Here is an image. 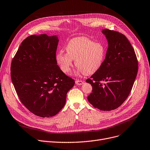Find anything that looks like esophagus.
Segmentation results:
<instances>
[{
  "instance_id": "esophagus-1",
  "label": "esophagus",
  "mask_w": 150,
  "mask_h": 150,
  "mask_svg": "<svg viewBox=\"0 0 150 150\" xmlns=\"http://www.w3.org/2000/svg\"><path fill=\"white\" fill-rule=\"evenodd\" d=\"M75 83L77 84V85H81L84 83V81H81V80H76L75 81Z\"/></svg>"
}]
</instances>
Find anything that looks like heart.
I'll list each match as a JSON object with an SVG mask.
<instances>
[{
	"mask_svg": "<svg viewBox=\"0 0 150 150\" xmlns=\"http://www.w3.org/2000/svg\"><path fill=\"white\" fill-rule=\"evenodd\" d=\"M67 53L58 52L56 61L60 69L68 74L73 65V59L77 66V73L91 75L95 73L103 64L105 57V47L100 42H94L86 37H77L68 42Z\"/></svg>",
	"mask_w": 150,
	"mask_h": 150,
	"instance_id": "heart-1",
	"label": "heart"
}]
</instances>
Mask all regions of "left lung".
<instances>
[{
  "label": "left lung",
  "mask_w": 150,
  "mask_h": 150,
  "mask_svg": "<svg viewBox=\"0 0 150 150\" xmlns=\"http://www.w3.org/2000/svg\"><path fill=\"white\" fill-rule=\"evenodd\" d=\"M108 41L106 58L86 82L92 86L89 103L101 111L119 108L129 96L138 72V61L132 46L117 31H102Z\"/></svg>",
  "instance_id": "1"
}]
</instances>
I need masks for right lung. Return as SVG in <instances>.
<instances>
[{
	"label": "right lung",
	"mask_w": 150,
	"mask_h": 150,
	"mask_svg": "<svg viewBox=\"0 0 150 150\" xmlns=\"http://www.w3.org/2000/svg\"><path fill=\"white\" fill-rule=\"evenodd\" d=\"M57 36L31 35L23 40L11 64V78L22 103L41 117L57 114L75 80L56 61Z\"/></svg>",
	"instance_id": "1"
}]
</instances>
